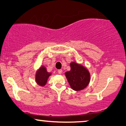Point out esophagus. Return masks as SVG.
<instances>
[{
	"label": "esophagus",
	"mask_w": 126,
	"mask_h": 126,
	"mask_svg": "<svg viewBox=\"0 0 126 126\" xmlns=\"http://www.w3.org/2000/svg\"><path fill=\"white\" fill-rule=\"evenodd\" d=\"M58 72L59 74H61L63 73V70L62 69H59V70H58Z\"/></svg>",
	"instance_id": "esophagus-1"
}]
</instances>
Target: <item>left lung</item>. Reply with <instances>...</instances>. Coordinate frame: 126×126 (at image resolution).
Listing matches in <instances>:
<instances>
[{"label": "left lung", "instance_id": "8db88e82", "mask_svg": "<svg viewBox=\"0 0 126 126\" xmlns=\"http://www.w3.org/2000/svg\"><path fill=\"white\" fill-rule=\"evenodd\" d=\"M70 66L71 70L65 72V76L71 88L76 91L85 89L91 80L89 72L82 65L75 62H72Z\"/></svg>", "mask_w": 126, "mask_h": 126}]
</instances>
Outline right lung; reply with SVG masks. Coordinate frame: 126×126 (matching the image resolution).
Here are the masks:
<instances>
[{"instance_id":"add662e5","label":"right lung","mask_w":126,"mask_h":126,"mask_svg":"<svg viewBox=\"0 0 126 126\" xmlns=\"http://www.w3.org/2000/svg\"><path fill=\"white\" fill-rule=\"evenodd\" d=\"M51 75V73L47 71L44 66H41L35 74V82L38 85L44 86L46 85L48 78Z\"/></svg>"}]
</instances>
